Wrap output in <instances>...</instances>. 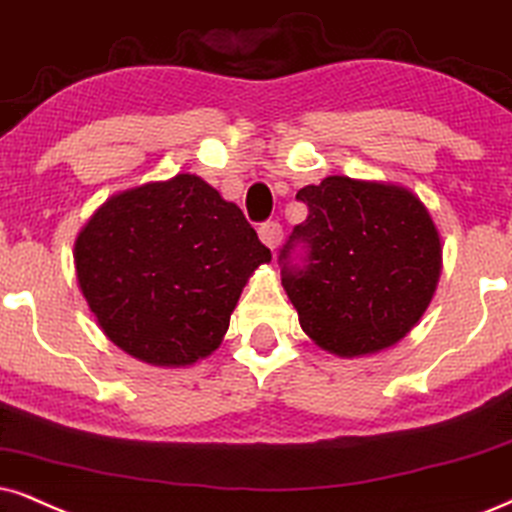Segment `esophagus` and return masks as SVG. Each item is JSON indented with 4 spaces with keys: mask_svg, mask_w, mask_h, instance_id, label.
Returning <instances> with one entry per match:
<instances>
[{
    "mask_svg": "<svg viewBox=\"0 0 512 512\" xmlns=\"http://www.w3.org/2000/svg\"><path fill=\"white\" fill-rule=\"evenodd\" d=\"M257 234H260V241L267 245L269 250H276L278 245L283 241V229L278 222H264L260 224V229H257Z\"/></svg>",
    "mask_w": 512,
    "mask_h": 512,
    "instance_id": "obj_1",
    "label": "esophagus"
}]
</instances>
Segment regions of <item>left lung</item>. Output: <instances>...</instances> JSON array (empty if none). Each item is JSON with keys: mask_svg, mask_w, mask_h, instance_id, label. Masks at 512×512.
Here are the masks:
<instances>
[{"mask_svg": "<svg viewBox=\"0 0 512 512\" xmlns=\"http://www.w3.org/2000/svg\"><path fill=\"white\" fill-rule=\"evenodd\" d=\"M297 200L309 215L283 245L281 283L302 331L338 357L392 347L435 295L442 243L409 189L326 177Z\"/></svg>", "mask_w": 512, "mask_h": 512, "instance_id": "1", "label": "left lung"}]
</instances>
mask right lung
Here are the masks:
<instances>
[{"mask_svg":"<svg viewBox=\"0 0 512 512\" xmlns=\"http://www.w3.org/2000/svg\"><path fill=\"white\" fill-rule=\"evenodd\" d=\"M269 260L241 208L196 174L118 193L75 241L77 283L101 331L170 368L215 352L250 274Z\"/></svg>","mask_w":512,"mask_h":512,"instance_id":"obj_1","label":"right lung"}]
</instances>
